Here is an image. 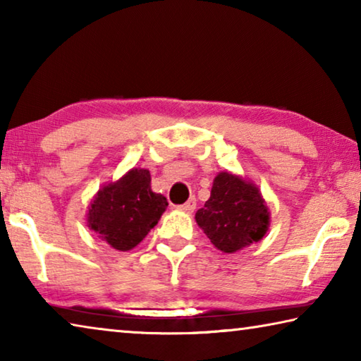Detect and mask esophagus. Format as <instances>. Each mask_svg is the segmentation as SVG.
I'll list each match as a JSON object with an SVG mask.
<instances>
[{
    "mask_svg": "<svg viewBox=\"0 0 361 361\" xmlns=\"http://www.w3.org/2000/svg\"><path fill=\"white\" fill-rule=\"evenodd\" d=\"M195 199L194 197H191L188 200V202H185L183 205H178V209L180 210H183V212H186V213H192L194 212V209H195Z\"/></svg>",
    "mask_w": 361,
    "mask_h": 361,
    "instance_id": "1",
    "label": "esophagus"
}]
</instances>
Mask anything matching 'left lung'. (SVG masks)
I'll return each mask as SVG.
<instances>
[{
	"label": "left lung",
	"instance_id": "8db88e82",
	"mask_svg": "<svg viewBox=\"0 0 361 361\" xmlns=\"http://www.w3.org/2000/svg\"><path fill=\"white\" fill-rule=\"evenodd\" d=\"M195 221L218 250L234 253L264 237L269 212L258 188L223 172L213 180L210 199L195 213Z\"/></svg>",
	"mask_w": 361,
	"mask_h": 361
}]
</instances>
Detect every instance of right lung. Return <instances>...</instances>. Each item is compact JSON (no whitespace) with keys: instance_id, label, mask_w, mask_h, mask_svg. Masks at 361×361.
I'll use <instances>...</instances> for the list:
<instances>
[{"instance_id":"1","label":"right lung","mask_w":361,"mask_h":361,"mask_svg":"<svg viewBox=\"0 0 361 361\" xmlns=\"http://www.w3.org/2000/svg\"><path fill=\"white\" fill-rule=\"evenodd\" d=\"M167 199L151 191L146 169H132L119 181L103 186L89 209L87 224L102 240L121 252L133 248L157 224Z\"/></svg>"}]
</instances>
